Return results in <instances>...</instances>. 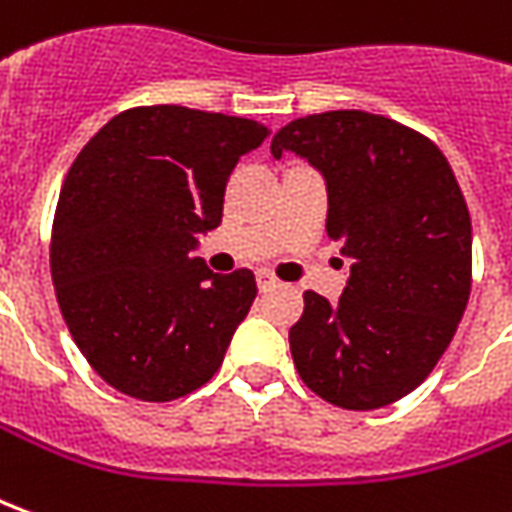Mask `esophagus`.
I'll return each mask as SVG.
<instances>
[{"label": "esophagus", "instance_id": "obj_1", "mask_svg": "<svg viewBox=\"0 0 512 512\" xmlns=\"http://www.w3.org/2000/svg\"><path fill=\"white\" fill-rule=\"evenodd\" d=\"M255 277H257V288H260V291H268V288H274V285H277V277H274L271 271H266V268H260Z\"/></svg>", "mask_w": 512, "mask_h": 512}]
</instances>
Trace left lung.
Returning <instances> with one entry per match:
<instances>
[{
    "mask_svg": "<svg viewBox=\"0 0 512 512\" xmlns=\"http://www.w3.org/2000/svg\"><path fill=\"white\" fill-rule=\"evenodd\" d=\"M305 157L327 182V235L352 260L341 299L305 293L288 332L307 388L377 410L430 377L471 293V216L430 138L363 110L291 121L271 155Z\"/></svg>",
    "mask_w": 512,
    "mask_h": 512,
    "instance_id": "obj_1",
    "label": "left lung"
}]
</instances>
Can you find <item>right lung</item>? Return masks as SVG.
<instances>
[{
    "label": "right lung",
    "mask_w": 512,
    "mask_h": 512,
    "mask_svg": "<svg viewBox=\"0 0 512 512\" xmlns=\"http://www.w3.org/2000/svg\"><path fill=\"white\" fill-rule=\"evenodd\" d=\"M268 132L224 113L132 107L71 163L52 224V282L71 338L116 391L171 402L219 371L255 302V274H213L194 252L221 224L235 163Z\"/></svg>",
    "instance_id": "right-lung-1"
}]
</instances>
